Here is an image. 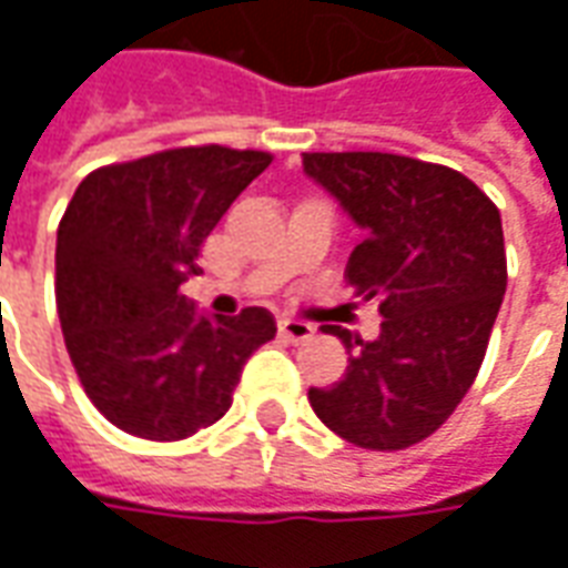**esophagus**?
<instances>
[{
    "mask_svg": "<svg viewBox=\"0 0 568 568\" xmlns=\"http://www.w3.org/2000/svg\"><path fill=\"white\" fill-rule=\"evenodd\" d=\"M313 325L310 322H301V320H288V316H283L280 320V334H283L285 341H292V344H304V341H310L313 337Z\"/></svg>",
    "mask_w": 568,
    "mask_h": 568,
    "instance_id": "1",
    "label": "esophagus"
}]
</instances>
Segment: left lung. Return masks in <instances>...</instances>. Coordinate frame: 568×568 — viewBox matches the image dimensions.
Returning <instances> with one entry per match:
<instances>
[{"instance_id": "obj_1", "label": "left lung", "mask_w": 568, "mask_h": 568, "mask_svg": "<svg viewBox=\"0 0 568 568\" xmlns=\"http://www.w3.org/2000/svg\"><path fill=\"white\" fill-rule=\"evenodd\" d=\"M304 173L365 231L346 261L358 295L381 297V337L325 325L349 349L334 386L310 389L316 417L365 450L428 438L471 389L508 267L501 219L480 187L440 163L383 151H313Z\"/></svg>"}]
</instances>
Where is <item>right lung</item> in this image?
<instances>
[{
    "instance_id": "obj_1",
    "label": "right lung",
    "mask_w": 568,
    "mask_h": 568,
    "mask_svg": "<svg viewBox=\"0 0 568 568\" xmlns=\"http://www.w3.org/2000/svg\"><path fill=\"white\" fill-rule=\"evenodd\" d=\"M267 151H158L93 170L57 227V313L93 405L136 438L182 440L231 407L246 358L276 334L267 310L200 316L179 285Z\"/></svg>"
}]
</instances>
